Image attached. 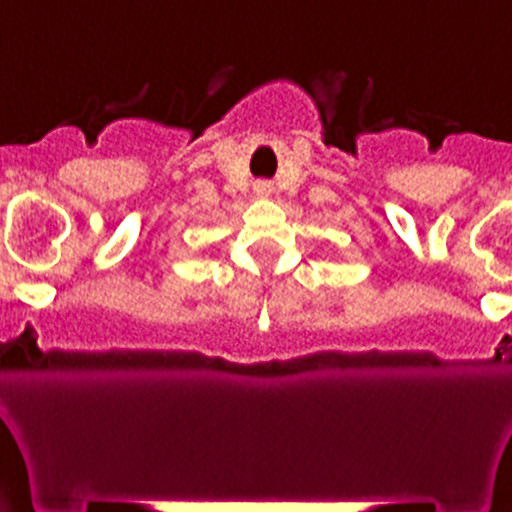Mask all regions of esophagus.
I'll list each match as a JSON object with an SVG mask.
<instances>
[{"instance_id": "esophagus-1", "label": "esophagus", "mask_w": 512, "mask_h": 512, "mask_svg": "<svg viewBox=\"0 0 512 512\" xmlns=\"http://www.w3.org/2000/svg\"><path fill=\"white\" fill-rule=\"evenodd\" d=\"M257 193H260V195H267V190H269V186H267V183H257Z\"/></svg>"}]
</instances>
